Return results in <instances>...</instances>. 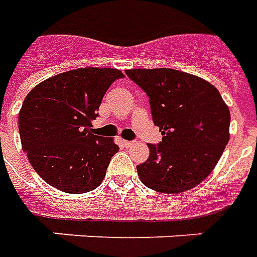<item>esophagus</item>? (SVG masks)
I'll return each instance as SVG.
<instances>
[{
    "label": "esophagus",
    "mask_w": 257,
    "mask_h": 257,
    "mask_svg": "<svg viewBox=\"0 0 257 257\" xmlns=\"http://www.w3.org/2000/svg\"><path fill=\"white\" fill-rule=\"evenodd\" d=\"M121 144L124 145L125 148H128V147H132V145H133V141H125V140H123V143H121Z\"/></svg>",
    "instance_id": "esophagus-1"
}]
</instances>
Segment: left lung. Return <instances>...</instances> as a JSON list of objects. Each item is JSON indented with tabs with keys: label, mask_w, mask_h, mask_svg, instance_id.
Listing matches in <instances>:
<instances>
[{
	"label": "left lung",
	"mask_w": 257,
	"mask_h": 257,
	"mask_svg": "<svg viewBox=\"0 0 257 257\" xmlns=\"http://www.w3.org/2000/svg\"><path fill=\"white\" fill-rule=\"evenodd\" d=\"M128 79L148 95L159 144H148L149 158L137 166L148 188L184 192L212 173L230 138V110L216 87L174 69H132Z\"/></svg>",
	"instance_id": "1"
}]
</instances>
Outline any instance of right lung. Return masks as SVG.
<instances>
[{
  "mask_svg": "<svg viewBox=\"0 0 257 257\" xmlns=\"http://www.w3.org/2000/svg\"><path fill=\"white\" fill-rule=\"evenodd\" d=\"M117 69L85 67L54 76L33 88L19 112L22 148L40 177L54 188L83 194L102 183L119 145L95 136L102 98Z\"/></svg>",
  "mask_w": 257,
  "mask_h": 257,
  "instance_id": "right-lung-1",
  "label": "right lung"
}]
</instances>
